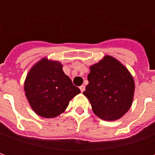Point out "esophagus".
I'll return each instance as SVG.
<instances>
[{"label": "esophagus", "instance_id": "obj_1", "mask_svg": "<svg viewBox=\"0 0 155 155\" xmlns=\"http://www.w3.org/2000/svg\"><path fill=\"white\" fill-rule=\"evenodd\" d=\"M80 90H81V92H84V90H85V86H84V85H83V84H82L81 86H80Z\"/></svg>", "mask_w": 155, "mask_h": 155}]
</instances>
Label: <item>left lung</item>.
Listing matches in <instances>:
<instances>
[{
  "mask_svg": "<svg viewBox=\"0 0 155 155\" xmlns=\"http://www.w3.org/2000/svg\"><path fill=\"white\" fill-rule=\"evenodd\" d=\"M89 84L83 94L87 97L93 112L101 120L120 119L132 105L134 81L129 70L110 55L90 66Z\"/></svg>",
  "mask_w": 155,
  "mask_h": 155,
  "instance_id": "1",
  "label": "left lung"
}]
</instances>
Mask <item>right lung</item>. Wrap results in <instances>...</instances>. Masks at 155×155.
I'll return each mask as SVG.
<instances>
[{
	"mask_svg": "<svg viewBox=\"0 0 155 155\" xmlns=\"http://www.w3.org/2000/svg\"><path fill=\"white\" fill-rule=\"evenodd\" d=\"M62 68L61 62L44 57L26 75L24 83L26 99L35 114L43 118H54L62 114L70 101L81 93Z\"/></svg>",
	"mask_w": 155,
	"mask_h": 155,
	"instance_id": "add662e5",
	"label": "right lung"
}]
</instances>
